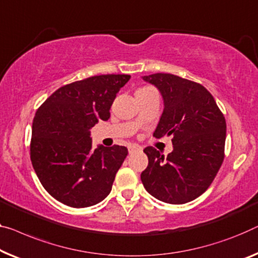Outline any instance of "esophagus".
I'll use <instances>...</instances> for the list:
<instances>
[{
	"label": "esophagus",
	"instance_id": "obj_1",
	"mask_svg": "<svg viewBox=\"0 0 258 258\" xmlns=\"http://www.w3.org/2000/svg\"><path fill=\"white\" fill-rule=\"evenodd\" d=\"M127 148H128V153L130 154H132L134 152H138V151H140V149H141L140 146H138V145H130Z\"/></svg>",
	"mask_w": 258,
	"mask_h": 258
}]
</instances>
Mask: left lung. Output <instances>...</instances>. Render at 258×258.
Wrapping results in <instances>:
<instances>
[{
	"label": "left lung",
	"mask_w": 258,
	"mask_h": 258,
	"mask_svg": "<svg viewBox=\"0 0 258 258\" xmlns=\"http://www.w3.org/2000/svg\"><path fill=\"white\" fill-rule=\"evenodd\" d=\"M142 79L160 90L164 103L153 136L171 137L174 151L164 157L154 147H146L148 166L141 172V182L161 202L194 201L209 189L224 161V114L202 84L164 73Z\"/></svg>",
	"instance_id": "8db88e82"
}]
</instances>
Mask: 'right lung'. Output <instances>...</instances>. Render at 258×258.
Masks as SVG:
<instances>
[{"instance_id": "right-lung-1", "label": "right lung", "mask_w": 258, "mask_h": 258, "mask_svg": "<svg viewBox=\"0 0 258 258\" xmlns=\"http://www.w3.org/2000/svg\"><path fill=\"white\" fill-rule=\"evenodd\" d=\"M125 74L91 76L61 87L37 110L30 145L31 162L45 190L64 205L88 207L112 189L127 148L92 149L90 128L110 118Z\"/></svg>"}]
</instances>
